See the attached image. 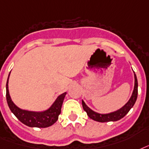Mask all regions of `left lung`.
Returning a JSON list of instances; mask_svg holds the SVG:
<instances>
[{"instance_id":"8db88e82","label":"left lung","mask_w":149,"mask_h":149,"mask_svg":"<svg viewBox=\"0 0 149 149\" xmlns=\"http://www.w3.org/2000/svg\"><path fill=\"white\" fill-rule=\"evenodd\" d=\"M137 97H138V80H137L136 74H134V88L133 93H132V95H131V99L129 100L128 102H127L121 109L115 112H113V113H110L100 114L95 113L93 110H92L90 108H88L85 105L84 101H82V107L84 110L87 113L88 116L95 121L102 122V123L109 121H116V120H119L123 118L128 113L129 110L133 107V106L135 103Z\"/></svg>"}]
</instances>
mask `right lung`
Instances as JSON below:
<instances>
[{
  "mask_svg": "<svg viewBox=\"0 0 149 149\" xmlns=\"http://www.w3.org/2000/svg\"><path fill=\"white\" fill-rule=\"evenodd\" d=\"M8 78L6 84V99L8 105L15 116L25 125L31 127H47L53 125L58 120V116L61 112L63 101L66 93L60 95L51 107L44 112H31L19 109L11 101L8 92Z\"/></svg>",
  "mask_w": 149,
  "mask_h": 149,
  "instance_id": "right-lung-1",
  "label": "right lung"
}]
</instances>
